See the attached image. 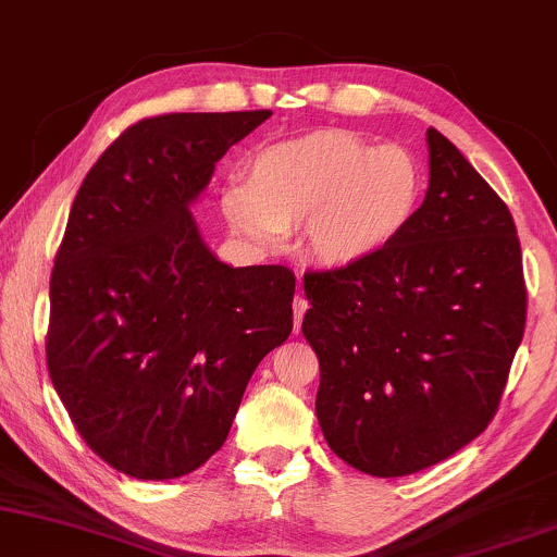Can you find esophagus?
Wrapping results in <instances>:
<instances>
[{
    "label": "esophagus",
    "instance_id": "esophagus-1",
    "mask_svg": "<svg viewBox=\"0 0 557 557\" xmlns=\"http://www.w3.org/2000/svg\"><path fill=\"white\" fill-rule=\"evenodd\" d=\"M294 331H299V325H302V318H305V312H307V299L302 297V294H297V297H294Z\"/></svg>",
    "mask_w": 557,
    "mask_h": 557
}]
</instances>
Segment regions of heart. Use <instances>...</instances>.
Instances as JSON below:
<instances>
[{"label": "heart", "instance_id": "heart-1", "mask_svg": "<svg viewBox=\"0 0 557 557\" xmlns=\"http://www.w3.org/2000/svg\"><path fill=\"white\" fill-rule=\"evenodd\" d=\"M422 169L401 146H372L344 129H315L258 148L245 182L221 193L228 228L276 247L305 226V245L331 268L362 263L391 245L422 200Z\"/></svg>", "mask_w": 557, "mask_h": 557}]
</instances>
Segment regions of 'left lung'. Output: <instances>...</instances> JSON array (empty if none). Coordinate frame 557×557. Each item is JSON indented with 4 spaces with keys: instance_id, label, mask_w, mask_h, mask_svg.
Listing matches in <instances>:
<instances>
[{
    "instance_id": "8db88e82",
    "label": "left lung",
    "mask_w": 557,
    "mask_h": 557,
    "mask_svg": "<svg viewBox=\"0 0 557 557\" xmlns=\"http://www.w3.org/2000/svg\"><path fill=\"white\" fill-rule=\"evenodd\" d=\"M428 150L430 185L409 226L362 263L305 273L320 430L372 476L414 474L472 443L524 336L511 211L433 127Z\"/></svg>"
}]
</instances>
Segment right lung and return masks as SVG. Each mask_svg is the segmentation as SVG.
I'll list each match as a JSON object with an SVG mask.
<instances>
[{
    "instance_id": "1",
    "label": "right lung",
    "mask_w": 557,
    "mask_h": 557,
    "mask_svg": "<svg viewBox=\"0 0 557 557\" xmlns=\"http://www.w3.org/2000/svg\"><path fill=\"white\" fill-rule=\"evenodd\" d=\"M271 111L127 127L77 189L51 271L46 364L72 424L116 472L174 480L224 446L242 394L292 333L294 273L232 268L189 206Z\"/></svg>"
}]
</instances>
